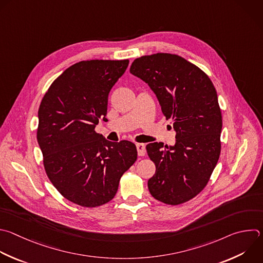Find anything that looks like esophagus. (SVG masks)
<instances>
[{
    "mask_svg": "<svg viewBox=\"0 0 263 263\" xmlns=\"http://www.w3.org/2000/svg\"><path fill=\"white\" fill-rule=\"evenodd\" d=\"M136 148H137V153L139 156L145 155V144L144 143H136Z\"/></svg>",
    "mask_w": 263,
    "mask_h": 263,
    "instance_id": "34e87169",
    "label": "esophagus"
}]
</instances>
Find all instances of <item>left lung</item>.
Wrapping results in <instances>:
<instances>
[{
  "mask_svg": "<svg viewBox=\"0 0 263 263\" xmlns=\"http://www.w3.org/2000/svg\"><path fill=\"white\" fill-rule=\"evenodd\" d=\"M130 72L148 84L177 133L174 145H146L156 165L149 193L166 204L184 203L203 190L220 157L222 116L215 86L201 69L171 53L138 58Z\"/></svg>",
  "mask_w": 263,
  "mask_h": 263,
  "instance_id": "left-lung-1",
  "label": "left lung"
}]
</instances>
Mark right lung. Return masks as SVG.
Instances as JSON below:
<instances>
[{
  "mask_svg": "<svg viewBox=\"0 0 263 263\" xmlns=\"http://www.w3.org/2000/svg\"><path fill=\"white\" fill-rule=\"evenodd\" d=\"M129 60L81 61L49 86L38 110L37 140L46 174L68 200L85 208L107 203L136 161L133 142H111L96 133L107 121L108 94Z\"/></svg>",
  "mask_w": 263,
  "mask_h": 263,
  "instance_id": "obj_1",
  "label": "right lung"
}]
</instances>
